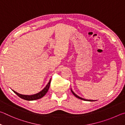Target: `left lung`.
Instances as JSON below:
<instances>
[{
	"label": "left lung",
	"mask_w": 125,
	"mask_h": 125,
	"mask_svg": "<svg viewBox=\"0 0 125 125\" xmlns=\"http://www.w3.org/2000/svg\"><path fill=\"white\" fill-rule=\"evenodd\" d=\"M71 92H72V93H73V94L74 95L75 97H77V98H78V99H81V100H84V101H96V100H88V99H84V98H81V97H79V96H78L77 94H75L73 92V90H72V89H71Z\"/></svg>",
	"instance_id": "1"
}]
</instances>
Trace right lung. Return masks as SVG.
I'll return each instance as SVG.
<instances>
[{
  "instance_id": "add662e5",
  "label": "right lung",
  "mask_w": 125,
  "mask_h": 125,
  "mask_svg": "<svg viewBox=\"0 0 125 125\" xmlns=\"http://www.w3.org/2000/svg\"><path fill=\"white\" fill-rule=\"evenodd\" d=\"M51 79H50L49 82H48V84L46 85V86L43 89H42L41 92H40L39 93H37V94H33V95H22V94H20L19 93L16 92L15 91H14L13 90H12L13 92L15 93V94L18 95V96H19L20 98H21L22 99H24V100H29V101H31V100H37V99H39L40 98H41L43 97L47 93L48 89H49L50 88V85L51 84Z\"/></svg>"
}]
</instances>
